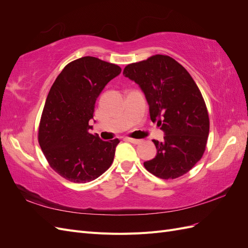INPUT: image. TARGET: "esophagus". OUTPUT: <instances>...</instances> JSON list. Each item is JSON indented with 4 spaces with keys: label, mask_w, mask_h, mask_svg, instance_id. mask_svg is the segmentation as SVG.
I'll use <instances>...</instances> for the list:
<instances>
[{
    "label": "esophagus",
    "mask_w": 248,
    "mask_h": 248,
    "mask_svg": "<svg viewBox=\"0 0 248 248\" xmlns=\"http://www.w3.org/2000/svg\"><path fill=\"white\" fill-rule=\"evenodd\" d=\"M126 140L131 142V144H134V145H138V144H140V140H137V139H129V138H127Z\"/></svg>",
    "instance_id": "obj_1"
}]
</instances>
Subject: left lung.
Here are the masks:
<instances>
[{
  "mask_svg": "<svg viewBox=\"0 0 248 248\" xmlns=\"http://www.w3.org/2000/svg\"><path fill=\"white\" fill-rule=\"evenodd\" d=\"M123 74L139 85L150 118L164 132L162 141L153 140L157 154L144 162L146 170L161 179L186 174L202 158L209 134L208 111L197 84L182 65L163 55L127 65Z\"/></svg>",
  "mask_w": 248,
  "mask_h": 248,
  "instance_id": "8db88e82",
  "label": "left lung"
}]
</instances>
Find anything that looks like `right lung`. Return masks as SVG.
Here are the masks:
<instances>
[{"label": "right lung", "mask_w": 248, "mask_h": 248, "mask_svg": "<svg viewBox=\"0 0 248 248\" xmlns=\"http://www.w3.org/2000/svg\"><path fill=\"white\" fill-rule=\"evenodd\" d=\"M120 73L118 65L82 57L67 65L52 84L38 139L49 166L66 180L93 181L111 166L120 140L104 141L90 133L89 121L102 90Z\"/></svg>", "instance_id": "add662e5"}]
</instances>
